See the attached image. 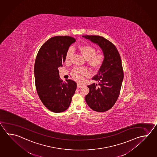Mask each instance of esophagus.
<instances>
[{"instance_id":"obj_1","label":"esophagus","mask_w":157,"mask_h":157,"mask_svg":"<svg viewBox=\"0 0 157 157\" xmlns=\"http://www.w3.org/2000/svg\"><path fill=\"white\" fill-rule=\"evenodd\" d=\"M81 85L80 84H77V88H80V87H81Z\"/></svg>"}]
</instances>
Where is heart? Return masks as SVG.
<instances>
[{
  "instance_id": "obj_1",
  "label": "heart",
  "mask_w": 157,
  "mask_h": 157,
  "mask_svg": "<svg viewBox=\"0 0 157 157\" xmlns=\"http://www.w3.org/2000/svg\"><path fill=\"white\" fill-rule=\"evenodd\" d=\"M79 50L83 56V57L86 59H89V62L90 65L93 67H97L101 65L103 61V54L96 53V49L94 47L90 45H81L79 47ZM73 54V50L71 48L68 49L65 59L66 60H69L71 58ZM90 71L87 69L84 68H75L72 71V75L74 79L80 82L83 79V77L89 75Z\"/></svg>"
}]
</instances>
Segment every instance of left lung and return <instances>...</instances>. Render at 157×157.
Masks as SVG:
<instances>
[{"label": "left lung", "mask_w": 157, "mask_h": 157, "mask_svg": "<svg viewBox=\"0 0 157 157\" xmlns=\"http://www.w3.org/2000/svg\"><path fill=\"white\" fill-rule=\"evenodd\" d=\"M82 37L98 45L104 56L98 73L92 78L98 84L88 86L89 92L86 96V102L94 111L106 112L114 105L121 89L124 78L121 58L116 46L103 36Z\"/></svg>", "instance_id": "left-lung-1"}]
</instances>
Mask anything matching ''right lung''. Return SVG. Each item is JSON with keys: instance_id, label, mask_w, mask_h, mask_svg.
Masks as SVG:
<instances>
[{"instance_id": "right-lung-1", "label": "right lung", "mask_w": 157, "mask_h": 157, "mask_svg": "<svg viewBox=\"0 0 157 157\" xmlns=\"http://www.w3.org/2000/svg\"><path fill=\"white\" fill-rule=\"evenodd\" d=\"M75 39L69 36H56L41 46L36 57L34 77L36 89L41 102L54 113L67 109L77 88L71 79L63 82L58 68L65 62L66 54Z\"/></svg>"}]
</instances>
